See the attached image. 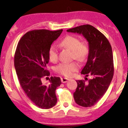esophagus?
<instances>
[{"instance_id":"esophagus-1","label":"esophagus","mask_w":128,"mask_h":128,"mask_svg":"<svg viewBox=\"0 0 128 128\" xmlns=\"http://www.w3.org/2000/svg\"><path fill=\"white\" fill-rule=\"evenodd\" d=\"M69 80V79L66 78H61V81L62 83H66V82H68Z\"/></svg>"}]
</instances>
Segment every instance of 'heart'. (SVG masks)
Listing matches in <instances>:
<instances>
[{
	"label": "heart",
	"instance_id": "b5f03b06",
	"mask_svg": "<svg viewBox=\"0 0 128 128\" xmlns=\"http://www.w3.org/2000/svg\"><path fill=\"white\" fill-rule=\"evenodd\" d=\"M60 46L72 51L73 56L78 61H84L88 55L89 49L88 45L81 42L79 38L73 36H67L60 42ZM48 57L51 62H55L58 59V52L55 46H51L48 50ZM78 65L76 62L62 63L56 67V72L66 77H70L78 69Z\"/></svg>",
	"mask_w": 128,
	"mask_h": 128
}]
</instances>
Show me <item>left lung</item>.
I'll list each match as a JSON object with an SVG mask.
<instances>
[{
  "label": "left lung",
  "instance_id": "left-lung-1",
  "mask_svg": "<svg viewBox=\"0 0 128 128\" xmlns=\"http://www.w3.org/2000/svg\"><path fill=\"white\" fill-rule=\"evenodd\" d=\"M66 32L82 35L88 42V60L81 73L92 79L88 83L77 80V88L73 97L77 104L84 107L96 104L107 92L114 76L113 54L107 38L98 29L90 25H84Z\"/></svg>",
  "mask_w": 128,
  "mask_h": 128
}]
</instances>
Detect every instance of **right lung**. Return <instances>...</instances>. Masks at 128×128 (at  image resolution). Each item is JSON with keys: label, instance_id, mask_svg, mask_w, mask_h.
Here are the masks:
<instances>
[{"label": "right lung", "instance_id": "add662e5", "mask_svg": "<svg viewBox=\"0 0 128 128\" xmlns=\"http://www.w3.org/2000/svg\"><path fill=\"white\" fill-rule=\"evenodd\" d=\"M62 32L42 29L28 32L15 52L14 66L21 88L32 102L42 109H49L57 103L55 90L62 84L60 78L51 76L49 85L43 84L41 79L50 75L46 67L49 48Z\"/></svg>", "mask_w": 128, "mask_h": 128}]
</instances>
